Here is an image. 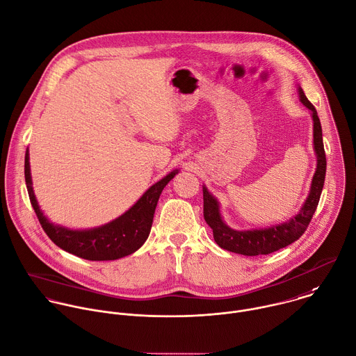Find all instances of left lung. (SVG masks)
<instances>
[{
	"label": "left lung",
	"mask_w": 356,
	"mask_h": 356,
	"mask_svg": "<svg viewBox=\"0 0 356 356\" xmlns=\"http://www.w3.org/2000/svg\"><path fill=\"white\" fill-rule=\"evenodd\" d=\"M300 101L311 111L314 120V149L316 154V172L312 179L311 190L308 198L301 207L300 212L283 222L280 225H273L265 229H252V230H234L229 227L220 213V207L218 200L208 191L204 186V219L213 232V238L216 244L234 254H241L247 257L268 255L280 248H284L294 241H297L309 226V222L316 211V207L321 200V194L325 184L326 176V154L323 147L322 126L315 106L309 102L302 88L298 86Z\"/></svg>",
	"instance_id": "1"
}]
</instances>
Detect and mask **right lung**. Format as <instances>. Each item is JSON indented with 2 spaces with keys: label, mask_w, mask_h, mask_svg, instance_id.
Instances as JSON below:
<instances>
[{
  "label": "right lung",
  "mask_w": 356,
  "mask_h": 356,
  "mask_svg": "<svg viewBox=\"0 0 356 356\" xmlns=\"http://www.w3.org/2000/svg\"><path fill=\"white\" fill-rule=\"evenodd\" d=\"M177 173L179 170L176 169L152 184L129 211L115 220L99 227L73 230L54 225L40 209L31 186L29 149H26L24 155L27 193L41 227L59 248L87 261H113L136 252L149 236L155 208L162 190Z\"/></svg>",
  "instance_id": "obj_1"
}]
</instances>
